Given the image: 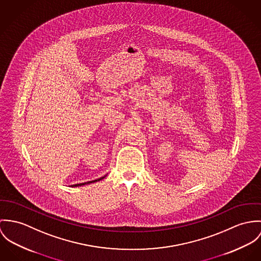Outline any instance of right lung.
Instances as JSON below:
<instances>
[{
    "mask_svg": "<svg viewBox=\"0 0 261 261\" xmlns=\"http://www.w3.org/2000/svg\"><path fill=\"white\" fill-rule=\"evenodd\" d=\"M106 177V175L105 176H103V177H101V178H98V179H96V180H92V181H88V182H84V183H79V184H75V185H72V187H78V186H82V185H86V184H90V183H94V182H97V181H100V180H102L103 178H105Z\"/></svg>",
    "mask_w": 261,
    "mask_h": 261,
    "instance_id": "add662e5",
    "label": "right lung"
}]
</instances>
